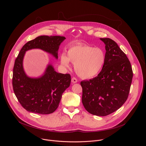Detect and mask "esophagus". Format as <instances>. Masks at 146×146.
Wrapping results in <instances>:
<instances>
[{"mask_svg": "<svg viewBox=\"0 0 146 146\" xmlns=\"http://www.w3.org/2000/svg\"><path fill=\"white\" fill-rule=\"evenodd\" d=\"M72 82L73 83H76V82H77V78H75V77H73V78H72Z\"/></svg>", "mask_w": 146, "mask_h": 146, "instance_id": "34e87169", "label": "esophagus"}]
</instances>
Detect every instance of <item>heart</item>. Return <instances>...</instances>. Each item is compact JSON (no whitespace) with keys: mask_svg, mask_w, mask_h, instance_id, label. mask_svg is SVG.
Returning <instances> with one entry per match:
<instances>
[{"mask_svg":"<svg viewBox=\"0 0 146 146\" xmlns=\"http://www.w3.org/2000/svg\"><path fill=\"white\" fill-rule=\"evenodd\" d=\"M106 60L104 51L98 47L87 44H79L70 47L67 55H60L61 65L70 68V62L74 64L76 73L83 78H91L96 76L102 69Z\"/></svg>","mask_w":146,"mask_h":146,"instance_id":"1","label":"heart"}]
</instances>
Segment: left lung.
<instances>
[{"label": "left lung", "mask_w": 146, "mask_h": 146, "mask_svg": "<svg viewBox=\"0 0 146 146\" xmlns=\"http://www.w3.org/2000/svg\"><path fill=\"white\" fill-rule=\"evenodd\" d=\"M105 44L106 60L98 76L82 81V102L86 110L98 116L108 115L126 102L133 72L130 62L114 40L100 38Z\"/></svg>", "instance_id": "left-lung-1"}]
</instances>
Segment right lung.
Here are the masks:
<instances>
[{"label":"right lung","instance_id":"1","mask_svg":"<svg viewBox=\"0 0 146 146\" xmlns=\"http://www.w3.org/2000/svg\"><path fill=\"white\" fill-rule=\"evenodd\" d=\"M65 39L60 36H40L28 41L20 50L13 68V87L19 102L28 111L40 114L54 112L62 94L70 86L71 77L69 74L56 72L50 64L39 77L28 76L23 67L26 51L40 49L57 59L59 46Z\"/></svg>","mask_w":146,"mask_h":146}]
</instances>
